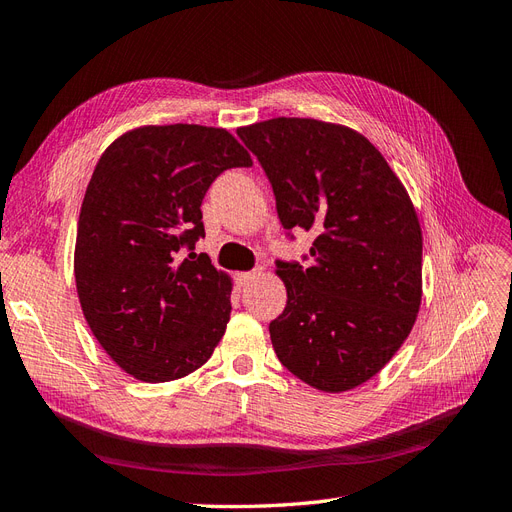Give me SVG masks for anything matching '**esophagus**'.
I'll list each match as a JSON object with an SVG mask.
<instances>
[{
	"label": "esophagus",
	"mask_w": 512,
	"mask_h": 512,
	"mask_svg": "<svg viewBox=\"0 0 512 512\" xmlns=\"http://www.w3.org/2000/svg\"><path fill=\"white\" fill-rule=\"evenodd\" d=\"M262 273H265V271H262V269L245 271V273H239V275H237V280H239V284H241V286H247V284H252V282L256 280V277H260Z\"/></svg>",
	"instance_id": "34e87169"
}]
</instances>
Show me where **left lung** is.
Instances as JSON below:
<instances>
[{
  "mask_svg": "<svg viewBox=\"0 0 512 512\" xmlns=\"http://www.w3.org/2000/svg\"><path fill=\"white\" fill-rule=\"evenodd\" d=\"M271 181L286 230H312V265L277 260L284 312L269 324L290 374L324 393L374 378L423 297V232L404 183L363 134L275 117L237 130Z\"/></svg>",
  "mask_w": 512,
  "mask_h": 512,
  "instance_id": "left-lung-1",
  "label": "left lung"
}]
</instances>
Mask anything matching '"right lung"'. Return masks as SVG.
Masks as SVG:
<instances>
[{
    "instance_id": "right-lung-1",
    "label": "right lung",
    "mask_w": 512,
    "mask_h": 512,
    "mask_svg": "<svg viewBox=\"0 0 512 512\" xmlns=\"http://www.w3.org/2000/svg\"><path fill=\"white\" fill-rule=\"evenodd\" d=\"M239 166L252 158L237 138L196 123L134 128L96 164L76 228V292L91 333L136 380H179L220 344L232 282L192 250L209 185Z\"/></svg>"
}]
</instances>
